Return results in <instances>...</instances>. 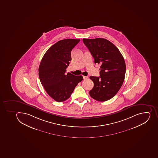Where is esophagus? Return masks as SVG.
Segmentation results:
<instances>
[{
    "label": "esophagus",
    "mask_w": 158,
    "mask_h": 158,
    "mask_svg": "<svg viewBox=\"0 0 158 158\" xmlns=\"http://www.w3.org/2000/svg\"><path fill=\"white\" fill-rule=\"evenodd\" d=\"M83 78H84V80H86L87 78H88V77H86V76H83Z\"/></svg>",
    "instance_id": "esophagus-1"
}]
</instances>
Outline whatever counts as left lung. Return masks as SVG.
Returning a JSON list of instances; mask_svg holds the SVG:
<instances>
[{"instance_id": "left-lung-1", "label": "left lung", "mask_w": 158, "mask_h": 158, "mask_svg": "<svg viewBox=\"0 0 158 158\" xmlns=\"http://www.w3.org/2000/svg\"><path fill=\"white\" fill-rule=\"evenodd\" d=\"M95 63L101 64L99 77L91 76L94 87L89 91L92 98L104 102L112 98L123 83L126 65L123 57L112 43L105 39H83Z\"/></svg>"}]
</instances>
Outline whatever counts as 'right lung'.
Returning <instances> with one entry per match:
<instances>
[{
  "instance_id": "1",
  "label": "right lung",
  "mask_w": 158,
  "mask_h": 158,
  "mask_svg": "<svg viewBox=\"0 0 158 158\" xmlns=\"http://www.w3.org/2000/svg\"><path fill=\"white\" fill-rule=\"evenodd\" d=\"M80 41V39H66L56 43L45 53L39 67L42 85L58 102L69 99L78 82L83 80L81 76L65 73L72 60L71 51Z\"/></svg>"
}]
</instances>
